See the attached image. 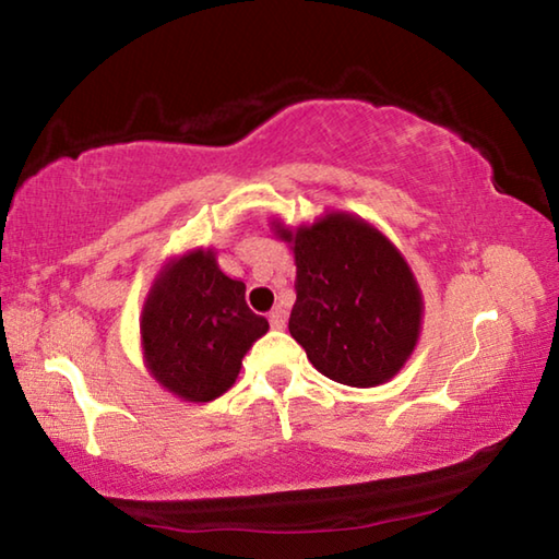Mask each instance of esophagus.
<instances>
[{"mask_svg":"<svg viewBox=\"0 0 559 559\" xmlns=\"http://www.w3.org/2000/svg\"><path fill=\"white\" fill-rule=\"evenodd\" d=\"M269 320H271V328L273 330H283L286 328V313H283L281 308H273L269 313Z\"/></svg>","mask_w":559,"mask_h":559,"instance_id":"obj_1","label":"esophagus"}]
</instances>
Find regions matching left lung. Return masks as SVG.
Wrapping results in <instances>:
<instances>
[{"mask_svg":"<svg viewBox=\"0 0 559 559\" xmlns=\"http://www.w3.org/2000/svg\"><path fill=\"white\" fill-rule=\"evenodd\" d=\"M296 259L288 330L318 372L347 386L390 382L414 353L424 300L409 263L372 224L330 212L290 231Z\"/></svg>","mask_w":559,"mask_h":559,"instance_id":"1","label":"left lung"}]
</instances>
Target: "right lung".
Returning <instances> with one entry per match:
<instances>
[{
    "mask_svg": "<svg viewBox=\"0 0 559 559\" xmlns=\"http://www.w3.org/2000/svg\"><path fill=\"white\" fill-rule=\"evenodd\" d=\"M246 286L216 266L212 249L169 259L140 316L150 374L185 402H212L236 382L269 320L246 306Z\"/></svg>",
    "mask_w": 559,
    "mask_h": 559,
    "instance_id": "obj_1",
    "label": "right lung"
}]
</instances>
